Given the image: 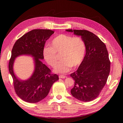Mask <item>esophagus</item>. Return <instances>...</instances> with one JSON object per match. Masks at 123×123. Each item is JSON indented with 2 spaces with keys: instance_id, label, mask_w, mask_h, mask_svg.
Here are the masks:
<instances>
[{
  "instance_id": "1",
  "label": "esophagus",
  "mask_w": 123,
  "mask_h": 123,
  "mask_svg": "<svg viewBox=\"0 0 123 123\" xmlns=\"http://www.w3.org/2000/svg\"><path fill=\"white\" fill-rule=\"evenodd\" d=\"M59 78H61V79H64V78H66V77L65 76V75H61V74H60V75H59Z\"/></svg>"
}]
</instances>
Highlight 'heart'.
<instances>
[{
    "instance_id": "obj_1",
    "label": "heart",
    "mask_w": 123,
    "mask_h": 123,
    "mask_svg": "<svg viewBox=\"0 0 123 123\" xmlns=\"http://www.w3.org/2000/svg\"><path fill=\"white\" fill-rule=\"evenodd\" d=\"M61 52V59L54 68V71L66 74L72 67H76L81 63L85 55L86 45L84 41L79 37H72L66 34H60L51 42V46L43 49L44 59L49 66H55L57 53Z\"/></svg>"
}]
</instances>
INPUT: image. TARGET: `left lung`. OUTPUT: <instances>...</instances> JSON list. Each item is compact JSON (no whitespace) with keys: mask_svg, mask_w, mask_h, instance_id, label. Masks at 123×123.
<instances>
[{"mask_svg":"<svg viewBox=\"0 0 123 123\" xmlns=\"http://www.w3.org/2000/svg\"><path fill=\"white\" fill-rule=\"evenodd\" d=\"M66 31L80 36L86 45L84 59L77 71L70 74L74 80L71 93L80 101H92L100 93L110 72L111 62L107 49L100 39L89 31Z\"/></svg>","mask_w":123,"mask_h":123,"instance_id":"8db88e82","label":"left lung"}]
</instances>
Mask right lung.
Instances as JSON below:
<instances>
[{
    "mask_svg": "<svg viewBox=\"0 0 123 123\" xmlns=\"http://www.w3.org/2000/svg\"><path fill=\"white\" fill-rule=\"evenodd\" d=\"M54 33L49 30H33L26 33L16 42L12 51L9 63V71L14 82L16 93L24 101L36 103L45 98L52 85L59 80L58 75L52 74L51 70L41 60L44 59L43 50L46 41ZM21 55L33 58L35 69L31 76L22 80L13 71L14 60Z\"/></svg>",
    "mask_w": 123,
    "mask_h": 123,
    "instance_id": "1",
    "label": "right lung"
}]
</instances>
